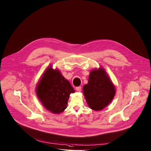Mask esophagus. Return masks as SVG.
Wrapping results in <instances>:
<instances>
[{
    "mask_svg": "<svg viewBox=\"0 0 151 151\" xmlns=\"http://www.w3.org/2000/svg\"><path fill=\"white\" fill-rule=\"evenodd\" d=\"M76 90L78 92H81L82 91V88H81V86H77L76 88Z\"/></svg>",
    "mask_w": 151,
    "mask_h": 151,
    "instance_id": "1",
    "label": "esophagus"
}]
</instances>
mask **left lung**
Listing matches in <instances>:
<instances>
[{
    "instance_id": "8db88e82",
    "label": "left lung",
    "mask_w": 151,
    "mask_h": 151,
    "mask_svg": "<svg viewBox=\"0 0 151 151\" xmlns=\"http://www.w3.org/2000/svg\"><path fill=\"white\" fill-rule=\"evenodd\" d=\"M83 91L88 107L93 110L101 111L112 101L116 88L105 69L99 67L91 70Z\"/></svg>"
}]
</instances>
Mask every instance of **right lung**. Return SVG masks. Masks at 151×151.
Masks as SVG:
<instances>
[{"instance_id":"right-lung-1","label":"right lung","mask_w":151,"mask_h":151,"mask_svg":"<svg viewBox=\"0 0 151 151\" xmlns=\"http://www.w3.org/2000/svg\"><path fill=\"white\" fill-rule=\"evenodd\" d=\"M75 93L58 69L49 66L44 70L36 86L37 97L43 107L54 114H60L67 108L70 93Z\"/></svg>"}]
</instances>
